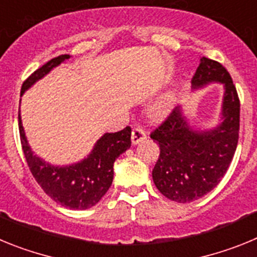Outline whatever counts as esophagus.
<instances>
[{"instance_id": "obj_1", "label": "esophagus", "mask_w": 257, "mask_h": 257, "mask_svg": "<svg viewBox=\"0 0 257 257\" xmlns=\"http://www.w3.org/2000/svg\"><path fill=\"white\" fill-rule=\"evenodd\" d=\"M144 139H147V134H145V131L142 130L140 127H135L133 130V135H131V142H133V144H139V143L143 142Z\"/></svg>"}]
</instances>
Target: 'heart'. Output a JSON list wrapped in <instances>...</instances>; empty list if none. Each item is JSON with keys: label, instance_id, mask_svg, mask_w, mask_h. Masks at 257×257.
<instances>
[{"label": "heart", "instance_id": "heart-1", "mask_svg": "<svg viewBox=\"0 0 257 257\" xmlns=\"http://www.w3.org/2000/svg\"><path fill=\"white\" fill-rule=\"evenodd\" d=\"M174 103H175L174 92H167V94H165L162 97H161L160 100L156 101V103L153 104V106H152L151 109L152 117L156 118V119L165 117V115L170 112V109L172 108Z\"/></svg>", "mask_w": 257, "mask_h": 257}]
</instances>
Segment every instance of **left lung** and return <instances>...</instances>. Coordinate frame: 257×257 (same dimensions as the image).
<instances>
[{
  "instance_id": "1",
  "label": "left lung",
  "mask_w": 257,
  "mask_h": 257,
  "mask_svg": "<svg viewBox=\"0 0 257 257\" xmlns=\"http://www.w3.org/2000/svg\"><path fill=\"white\" fill-rule=\"evenodd\" d=\"M211 82L224 86L222 122L212 130L189 126L180 106L151 134L160 145V157L152 176L166 198L179 203L196 201L216 187L230 166L239 138V97L228 70L220 63L201 58L193 88Z\"/></svg>"
}]
</instances>
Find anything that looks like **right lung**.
Masks as SVG:
<instances>
[{
  "instance_id": "right-lung-1",
  "label": "right lung",
  "mask_w": 257,
  "mask_h": 257,
  "mask_svg": "<svg viewBox=\"0 0 257 257\" xmlns=\"http://www.w3.org/2000/svg\"><path fill=\"white\" fill-rule=\"evenodd\" d=\"M69 58V55H60L38 68L24 81L20 96L38 79L46 76L52 68L58 67ZM19 133L24 157L33 178L50 198L72 210H87L103 198L112 185L115 158L131 147V128L127 126L118 133L104 134L87 158L78 163L60 167L45 162L32 152L23 128L20 113Z\"/></svg>"
}]
</instances>
